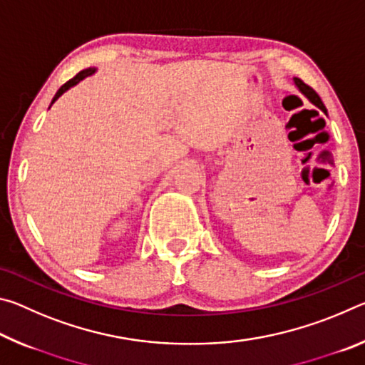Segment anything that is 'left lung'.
<instances>
[{"label":"left lung","instance_id":"8db88e82","mask_svg":"<svg viewBox=\"0 0 365 365\" xmlns=\"http://www.w3.org/2000/svg\"><path fill=\"white\" fill-rule=\"evenodd\" d=\"M294 85L298 86V90L301 91L302 95H304L309 101H311L312 104H316V106L319 108V109H322L324 113H327V109H325V106H324V103H322V100H320V96L316 93V91H314L311 86L309 85H306L304 82H302L301 78H294Z\"/></svg>","mask_w":365,"mask_h":365}]
</instances>
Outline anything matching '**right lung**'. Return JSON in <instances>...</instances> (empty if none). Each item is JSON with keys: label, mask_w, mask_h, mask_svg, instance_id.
<instances>
[{"label": "right lung", "mask_w": 365, "mask_h": 365, "mask_svg": "<svg viewBox=\"0 0 365 365\" xmlns=\"http://www.w3.org/2000/svg\"><path fill=\"white\" fill-rule=\"evenodd\" d=\"M95 72H96V69H93V67H88V69H85V71H82V72H78L76 77H73V78H71V80H69V82H66V83H64L63 86H61V88L58 90V93H56V95H54V98H53V101H51V104H53L54 101H56V100H58V98H59L61 95H63V93H66V91H67V90H69V88H72V86H73V85H77V83L80 82V80H83L85 77H88V76H91V73H95Z\"/></svg>", "instance_id": "add662e5"}]
</instances>
